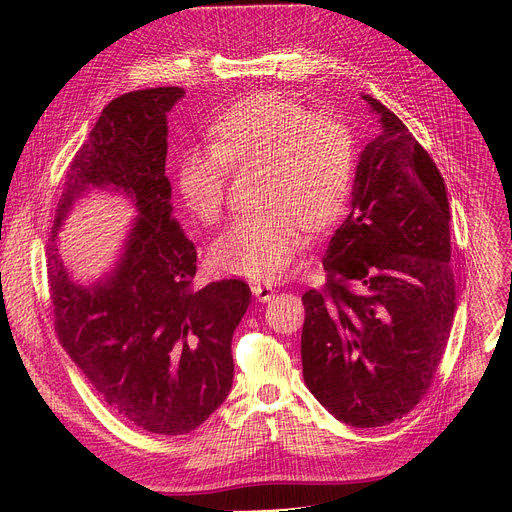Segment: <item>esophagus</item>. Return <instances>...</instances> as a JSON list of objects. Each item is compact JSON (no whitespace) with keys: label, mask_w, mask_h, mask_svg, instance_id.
I'll return each instance as SVG.
<instances>
[{"label":"esophagus","mask_w":512,"mask_h":512,"mask_svg":"<svg viewBox=\"0 0 512 512\" xmlns=\"http://www.w3.org/2000/svg\"><path fill=\"white\" fill-rule=\"evenodd\" d=\"M251 290H253V297H255L259 303L272 301L274 294H276V290H274L270 284H253Z\"/></svg>","instance_id":"1"}]
</instances>
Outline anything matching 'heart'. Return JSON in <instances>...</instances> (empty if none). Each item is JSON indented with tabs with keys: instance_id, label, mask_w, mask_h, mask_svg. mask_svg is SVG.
<instances>
[{
	"instance_id": "obj_1",
	"label": "heart",
	"mask_w": 512,
	"mask_h": 512,
	"mask_svg": "<svg viewBox=\"0 0 512 512\" xmlns=\"http://www.w3.org/2000/svg\"><path fill=\"white\" fill-rule=\"evenodd\" d=\"M209 137L180 155V195L199 222L215 224L230 170L257 168L261 209L236 218L211 255L228 274L274 280L301 249L303 226L321 230L344 211L357 168L355 134L336 116L311 114L280 93H257L218 116Z\"/></svg>"
}]
</instances>
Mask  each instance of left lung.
I'll return each mask as SVG.
<instances>
[{
	"label": "left lung",
	"instance_id": "1",
	"mask_svg": "<svg viewBox=\"0 0 512 512\" xmlns=\"http://www.w3.org/2000/svg\"><path fill=\"white\" fill-rule=\"evenodd\" d=\"M351 213L332 236L324 290L303 294V378L338 421L380 427L415 409L452 330L450 205L434 159L371 95Z\"/></svg>",
	"mask_w": 512,
	"mask_h": 512
}]
</instances>
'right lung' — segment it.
<instances>
[{"label":"right lung","instance_id":"right-lung-1","mask_svg":"<svg viewBox=\"0 0 512 512\" xmlns=\"http://www.w3.org/2000/svg\"><path fill=\"white\" fill-rule=\"evenodd\" d=\"M180 87L132 91L105 105L66 176L51 230L47 276L56 332L105 405L145 432H193L226 400L232 334L247 313L242 280L193 286L197 249L172 215L166 176L168 112ZM93 187L138 209L115 270L85 287L55 238L71 205Z\"/></svg>","mask_w":512,"mask_h":512}]
</instances>
